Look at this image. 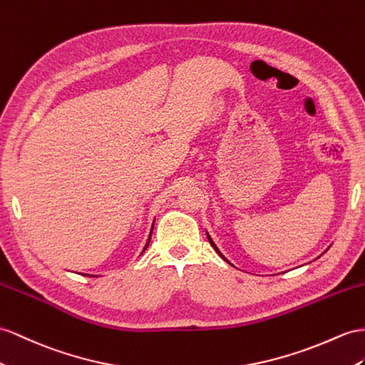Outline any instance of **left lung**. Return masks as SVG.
<instances>
[{
  "label": "left lung",
  "instance_id": "1",
  "mask_svg": "<svg viewBox=\"0 0 365 365\" xmlns=\"http://www.w3.org/2000/svg\"><path fill=\"white\" fill-rule=\"evenodd\" d=\"M208 240H210V244H211V245H212V248H214V250H216V251H217V253H219V255H220V256H222V253H220V251H219V250H217V247H216V245H214V242H212V240H211V237H210V236H208ZM222 257H223V256H222ZM223 259H225V257H223ZM225 260H227V259H225ZM227 262H228V260H227Z\"/></svg>",
  "mask_w": 365,
  "mask_h": 365
}]
</instances>
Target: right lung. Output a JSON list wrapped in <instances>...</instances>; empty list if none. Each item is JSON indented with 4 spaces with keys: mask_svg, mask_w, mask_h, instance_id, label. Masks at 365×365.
<instances>
[{
    "mask_svg": "<svg viewBox=\"0 0 365 365\" xmlns=\"http://www.w3.org/2000/svg\"><path fill=\"white\" fill-rule=\"evenodd\" d=\"M151 235H153V228H151ZM151 235H149V237H148V242H146V245H145V248H143V251L148 248V245H149V240H151Z\"/></svg>",
    "mask_w": 365,
    "mask_h": 365,
    "instance_id": "obj_1",
    "label": "right lung"
}]
</instances>
